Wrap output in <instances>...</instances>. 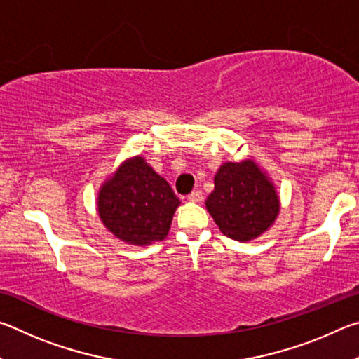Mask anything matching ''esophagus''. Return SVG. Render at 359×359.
I'll use <instances>...</instances> for the list:
<instances>
[{
	"instance_id": "esophagus-1",
	"label": "esophagus",
	"mask_w": 359,
	"mask_h": 359,
	"mask_svg": "<svg viewBox=\"0 0 359 359\" xmlns=\"http://www.w3.org/2000/svg\"><path fill=\"white\" fill-rule=\"evenodd\" d=\"M188 201H191V203H201V201H203V191L196 190V191H193L191 194H188Z\"/></svg>"
}]
</instances>
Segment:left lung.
<instances>
[{
  "label": "left lung",
  "mask_w": 359,
  "mask_h": 359,
  "mask_svg": "<svg viewBox=\"0 0 359 359\" xmlns=\"http://www.w3.org/2000/svg\"><path fill=\"white\" fill-rule=\"evenodd\" d=\"M205 209L228 238L250 242L264 234L280 212L274 182L253 158L223 163L214 177Z\"/></svg>",
  "instance_id": "obj_1"
}]
</instances>
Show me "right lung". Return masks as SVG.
<instances>
[{
  "label": "right lung",
  "mask_w": 359,
  "mask_h": 359,
  "mask_svg": "<svg viewBox=\"0 0 359 359\" xmlns=\"http://www.w3.org/2000/svg\"><path fill=\"white\" fill-rule=\"evenodd\" d=\"M96 204L109 233L125 244L144 247L166 238L180 199L144 156L136 155L102 182Z\"/></svg>",
  "instance_id": "right-lung-1"
}]
</instances>
